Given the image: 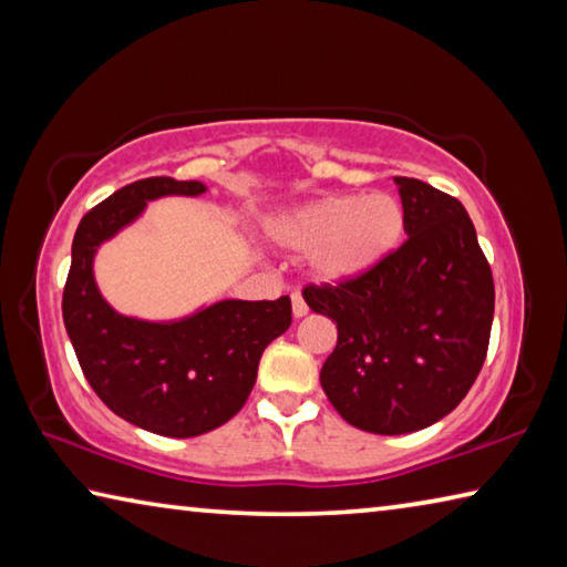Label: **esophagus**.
Here are the masks:
<instances>
[{
    "mask_svg": "<svg viewBox=\"0 0 567 567\" xmlns=\"http://www.w3.org/2000/svg\"><path fill=\"white\" fill-rule=\"evenodd\" d=\"M292 315L297 320L305 318V315H307V302L302 300L300 292H292Z\"/></svg>",
    "mask_w": 567,
    "mask_h": 567,
    "instance_id": "obj_1",
    "label": "esophagus"
}]
</instances>
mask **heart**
Returning a JSON list of instances; mask_svg holds the SVG:
<instances>
[{"mask_svg":"<svg viewBox=\"0 0 567 567\" xmlns=\"http://www.w3.org/2000/svg\"><path fill=\"white\" fill-rule=\"evenodd\" d=\"M402 225L400 203L388 192L362 197L330 195L272 217V243L312 252V270L322 282L354 280L380 265L398 247Z\"/></svg>","mask_w":567,"mask_h":567,"instance_id":"heart-1","label":"heart"}]
</instances>
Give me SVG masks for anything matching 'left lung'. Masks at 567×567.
I'll list each match as a JSON object with an SVG mask.
<instances>
[{"mask_svg": "<svg viewBox=\"0 0 567 567\" xmlns=\"http://www.w3.org/2000/svg\"><path fill=\"white\" fill-rule=\"evenodd\" d=\"M408 239L354 280L307 285L305 302L338 322L320 382L352 427L415 433L453 412L491 342L495 285L473 219L427 182L395 177Z\"/></svg>", "mask_w": 567, "mask_h": 567, "instance_id": "1", "label": "left lung"}]
</instances>
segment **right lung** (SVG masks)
Wrapping results in <instances>:
<instances>
[{"instance_id":"right-lung-1","label":"right lung","mask_w":567,"mask_h":567,"mask_svg":"<svg viewBox=\"0 0 567 567\" xmlns=\"http://www.w3.org/2000/svg\"><path fill=\"white\" fill-rule=\"evenodd\" d=\"M203 182L147 177L82 217L72 243L62 318L84 378L114 415L165 437H195L243 410L267 344L290 328V297L219 300L187 318L150 322L120 315L94 282L102 243L132 225L147 203L197 197Z\"/></svg>"}]
</instances>
